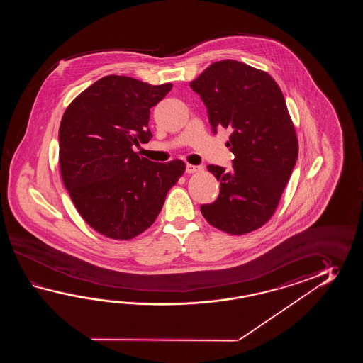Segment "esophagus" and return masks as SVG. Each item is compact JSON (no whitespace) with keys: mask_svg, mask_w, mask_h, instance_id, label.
<instances>
[{"mask_svg":"<svg viewBox=\"0 0 363 363\" xmlns=\"http://www.w3.org/2000/svg\"><path fill=\"white\" fill-rule=\"evenodd\" d=\"M202 170V167H200V166H194V164H186L185 166V172L186 174H193V172H197V171Z\"/></svg>","mask_w":363,"mask_h":363,"instance_id":"34e87169","label":"esophagus"}]
</instances>
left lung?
Returning a JSON list of instances; mask_svg holds the SVG:
<instances>
[{
	"label": "left lung",
	"mask_w": 363,
	"mask_h": 363,
	"mask_svg": "<svg viewBox=\"0 0 363 363\" xmlns=\"http://www.w3.org/2000/svg\"><path fill=\"white\" fill-rule=\"evenodd\" d=\"M208 108L213 132L228 128L232 170L208 164L220 183L201 213L230 235L258 230L278 208L298 157V141L284 96L272 77L233 60L214 62L191 82Z\"/></svg>",
	"instance_id": "left-lung-1"
}]
</instances>
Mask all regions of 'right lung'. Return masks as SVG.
Masks as SVG:
<instances>
[{"label": "right lung", "instance_id": "obj_1", "mask_svg": "<svg viewBox=\"0 0 363 363\" xmlns=\"http://www.w3.org/2000/svg\"><path fill=\"white\" fill-rule=\"evenodd\" d=\"M172 84L119 75L101 77L69 104L60 125L62 180L94 231L130 240L155 223L185 163H157L132 147L152 139L150 108Z\"/></svg>", "mask_w": 363, "mask_h": 363}]
</instances>
